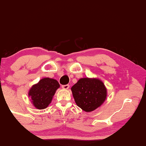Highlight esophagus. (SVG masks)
<instances>
[{
	"mask_svg": "<svg viewBox=\"0 0 146 146\" xmlns=\"http://www.w3.org/2000/svg\"><path fill=\"white\" fill-rule=\"evenodd\" d=\"M62 88H63L64 90H67L69 88V85L67 84V85H62Z\"/></svg>",
	"mask_w": 146,
	"mask_h": 146,
	"instance_id": "obj_1",
	"label": "esophagus"
}]
</instances>
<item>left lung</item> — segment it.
<instances>
[{"instance_id": "obj_1", "label": "left lung", "mask_w": 146, "mask_h": 146, "mask_svg": "<svg viewBox=\"0 0 146 146\" xmlns=\"http://www.w3.org/2000/svg\"><path fill=\"white\" fill-rule=\"evenodd\" d=\"M75 103L86 112L96 109L104 102L106 89L102 82L98 79H80L71 88Z\"/></svg>"}]
</instances>
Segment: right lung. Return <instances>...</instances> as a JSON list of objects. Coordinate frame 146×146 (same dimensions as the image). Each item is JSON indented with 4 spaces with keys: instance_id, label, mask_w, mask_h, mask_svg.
I'll use <instances>...</instances> for the list:
<instances>
[{
    "instance_id": "obj_1",
    "label": "right lung",
    "mask_w": 146,
    "mask_h": 146,
    "mask_svg": "<svg viewBox=\"0 0 146 146\" xmlns=\"http://www.w3.org/2000/svg\"><path fill=\"white\" fill-rule=\"evenodd\" d=\"M59 87V84L55 79L44 78L32 87L29 92V96L31 97L36 108L44 109L51 102L55 92Z\"/></svg>"
}]
</instances>
